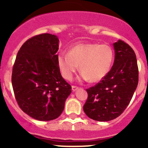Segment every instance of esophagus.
Masks as SVG:
<instances>
[{
	"mask_svg": "<svg viewBox=\"0 0 148 148\" xmlns=\"http://www.w3.org/2000/svg\"><path fill=\"white\" fill-rule=\"evenodd\" d=\"M71 89H72V90H73V91H76V90H78V89H79V87H77V86H72V87H71Z\"/></svg>",
	"mask_w": 148,
	"mask_h": 148,
	"instance_id": "1",
	"label": "esophagus"
}]
</instances>
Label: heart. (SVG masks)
<instances>
[{
	"label": "heart",
	"mask_w": 148,
	"mask_h": 148,
	"mask_svg": "<svg viewBox=\"0 0 148 148\" xmlns=\"http://www.w3.org/2000/svg\"><path fill=\"white\" fill-rule=\"evenodd\" d=\"M114 58V50L107 44L78 43L69 48L68 54H58V68L63 77L71 80L78 69L81 77L90 82H98L110 71Z\"/></svg>",
	"instance_id": "obj_1"
}]
</instances>
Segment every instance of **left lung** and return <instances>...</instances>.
Returning <instances> with one entry per match:
<instances>
[{
  "instance_id": "obj_1",
  "label": "left lung",
  "mask_w": 148,
  "mask_h": 148,
  "mask_svg": "<svg viewBox=\"0 0 148 148\" xmlns=\"http://www.w3.org/2000/svg\"><path fill=\"white\" fill-rule=\"evenodd\" d=\"M114 65L104 79L87 89L83 110L89 118L108 121L119 116L131 101L138 84L139 71L132 48L119 40L114 43Z\"/></svg>"
}]
</instances>
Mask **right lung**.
I'll return each instance as SVG.
<instances>
[{
	"mask_svg": "<svg viewBox=\"0 0 148 148\" xmlns=\"http://www.w3.org/2000/svg\"><path fill=\"white\" fill-rule=\"evenodd\" d=\"M58 37L45 33L27 40L13 66V90L20 108L34 119L51 121L64 108L71 87L57 62Z\"/></svg>",
	"mask_w": 148,
	"mask_h": 148,
	"instance_id": "obj_1",
	"label": "right lung"
}]
</instances>
